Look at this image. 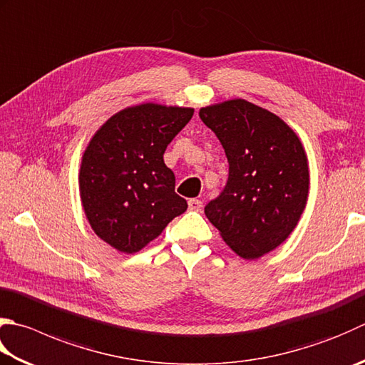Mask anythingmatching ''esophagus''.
Wrapping results in <instances>:
<instances>
[{"mask_svg": "<svg viewBox=\"0 0 365 365\" xmlns=\"http://www.w3.org/2000/svg\"><path fill=\"white\" fill-rule=\"evenodd\" d=\"M188 209L192 210V212H201L202 210V202L199 201V199H190Z\"/></svg>", "mask_w": 365, "mask_h": 365, "instance_id": "esophagus-1", "label": "esophagus"}]
</instances>
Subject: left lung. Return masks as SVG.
<instances>
[{
	"label": "left lung",
	"mask_w": 365,
	"mask_h": 365,
	"mask_svg": "<svg viewBox=\"0 0 365 365\" xmlns=\"http://www.w3.org/2000/svg\"><path fill=\"white\" fill-rule=\"evenodd\" d=\"M199 117L225 148L230 175L205 217L245 259L272 252L294 230L309 196L301 140L275 113L245 99L202 107Z\"/></svg>",
	"instance_id": "left-lung-1"
}]
</instances>
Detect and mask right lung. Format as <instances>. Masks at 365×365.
<instances>
[{
	"instance_id": "1",
	"label": "right lung",
	"mask_w": 365,
	"mask_h": 365,
	"mask_svg": "<svg viewBox=\"0 0 365 365\" xmlns=\"http://www.w3.org/2000/svg\"><path fill=\"white\" fill-rule=\"evenodd\" d=\"M190 107L140 104L110 117L85 150L78 188L90 226L121 253H135L187 210L163 155L192 117Z\"/></svg>"
}]
</instances>
